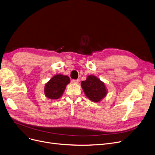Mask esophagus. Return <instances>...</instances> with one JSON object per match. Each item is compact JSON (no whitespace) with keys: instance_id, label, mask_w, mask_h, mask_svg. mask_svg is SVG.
<instances>
[{"instance_id":"esophagus-1","label":"esophagus","mask_w":155,"mask_h":155,"mask_svg":"<svg viewBox=\"0 0 155 155\" xmlns=\"http://www.w3.org/2000/svg\"><path fill=\"white\" fill-rule=\"evenodd\" d=\"M72 82L74 84H78L80 82V79H76V80H73Z\"/></svg>"}]
</instances>
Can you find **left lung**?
<instances>
[{
  "label": "left lung",
  "instance_id": "left-lung-1",
  "mask_svg": "<svg viewBox=\"0 0 155 155\" xmlns=\"http://www.w3.org/2000/svg\"><path fill=\"white\" fill-rule=\"evenodd\" d=\"M81 86L86 96L93 102H99L107 94L104 84L96 76L87 77L86 80L82 82Z\"/></svg>",
  "mask_w": 155,
  "mask_h": 155
}]
</instances>
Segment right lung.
Listing matches in <instances>:
<instances>
[{
	"instance_id": "1",
	"label": "right lung",
	"mask_w": 155,
	"mask_h": 155,
	"mask_svg": "<svg viewBox=\"0 0 155 155\" xmlns=\"http://www.w3.org/2000/svg\"><path fill=\"white\" fill-rule=\"evenodd\" d=\"M70 82L68 76L56 75L45 84L44 93L50 99H58L61 97L65 90L67 84Z\"/></svg>"
}]
</instances>
